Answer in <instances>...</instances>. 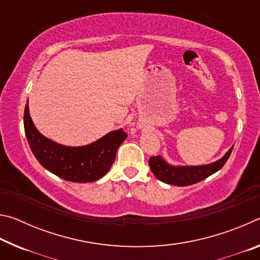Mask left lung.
I'll return each mask as SVG.
<instances>
[{
	"label": "left lung",
	"mask_w": 260,
	"mask_h": 260,
	"mask_svg": "<svg viewBox=\"0 0 260 260\" xmlns=\"http://www.w3.org/2000/svg\"><path fill=\"white\" fill-rule=\"evenodd\" d=\"M232 150L233 147L222 158L208 165L173 166L166 162L161 156H152L149 159V166L155 177L162 182L179 187L190 186L218 172L230 158Z\"/></svg>",
	"instance_id": "left-lung-1"
}]
</instances>
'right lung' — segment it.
I'll use <instances>...</instances> for the list:
<instances>
[{
    "label": "right lung",
    "instance_id": "add662e5",
    "mask_svg": "<svg viewBox=\"0 0 260 260\" xmlns=\"http://www.w3.org/2000/svg\"><path fill=\"white\" fill-rule=\"evenodd\" d=\"M24 128L30 150L46 170L68 181L82 183L96 181L108 173L118 148L127 138L120 128L87 146H61L37 129L29 116L28 104L25 107Z\"/></svg>",
    "mask_w": 260,
    "mask_h": 260
}]
</instances>
